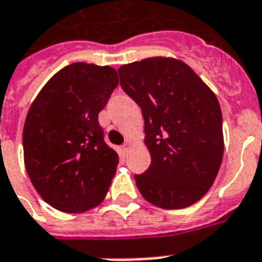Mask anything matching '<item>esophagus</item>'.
I'll return each mask as SVG.
<instances>
[{
  "mask_svg": "<svg viewBox=\"0 0 262 262\" xmlns=\"http://www.w3.org/2000/svg\"><path fill=\"white\" fill-rule=\"evenodd\" d=\"M122 148H123V151H125V152H127V151H129V148H130V140H129V139L125 141V144L122 146Z\"/></svg>",
  "mask_w": 262,
  "mask_h": 262,
  "instance_id": "esophagus-1",
  "label": "esophagus"
}]
</instances>
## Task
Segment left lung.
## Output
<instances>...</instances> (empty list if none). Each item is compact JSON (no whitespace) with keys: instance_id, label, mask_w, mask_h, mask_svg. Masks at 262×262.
I'll list each match as a JSON object with an SVG mask.
<instances>
[{"instance_id":"1","label":"left lung","mask_w":262,"mask_h":262,"mask_svg":"<svg viewBox=\"0 0 262 262\" xmlns=\"http://www.w3.org/2000/svg\"><path fill=\"white\" fill-rule=\"evenodd\" d=\"M141 108L151 165L136 175L148 203L165 210L194 204L210 190L224 156L222 112L211 89L185 62L154 57L118 69Z\"/></svg>"}]
</instances>
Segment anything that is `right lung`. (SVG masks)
Here are the masks:
<instances>
[{
  "label": "right lung",
  "mask_w": 262,
  "mask_h": 262,
  "mask_svg": "<svg viewBox=\"0 0 262 262\" xmlns=\"http://www.w3.org/2000/svg\"><path fill=\"white\" fill-rule=\"evenodd\" d=\"M111 67L75 62L46 83L23 126L25 166L46 203L69 214L105 199L119 157L104 141L98 114L118 86Z\"/></svg>",
  "instance_id": "1"
}]
</instances>
